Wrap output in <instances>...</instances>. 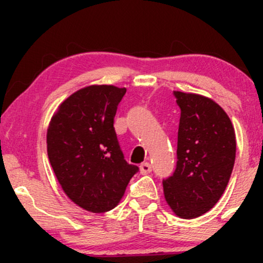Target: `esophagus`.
Here are the masks:
<instances>
[{"label":"esophagus","instance_id":"esophagus-1","mask_svg":"<svg viewBox=\"0 0 263 263\" xmlns=\"http://www.w3.org/2000/svg\"><path fill=\"white\" fill-rule=\"evenodd\" d=\"M140 170L142 173H149V172L152 171V167H151V164L148 162H143V163H141Z\"/></svg>","mask_w":263,"mask_h":263}]
</instances>
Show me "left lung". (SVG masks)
Here are the masks:
<instances>
[{
    "label": "left lung",
    "instance_id": "left-lung-1",
    "mask_svg": "<svg viewBox=\"0 0 263 263\" xmlns=\"http://www.w3.org/2000/svg\"><path fill=\"white\" fill-rule=\"evenodd\" d=\"M125 87L92 85L74 92L54 114L48 158L68 198L91 213L120 203L138 167L126 162L114 127Z\"/></svg>",
    "mask_w": 263,
    "mask_h": 263
}]
</instances>
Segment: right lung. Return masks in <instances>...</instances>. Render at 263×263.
Returning <instances> with one entry per match:
<instances>
[{"instance_id":"add662e5","label":"right lung","mask_w":263,"mask_h":263,"mask_svg":"<svg viewBox=\"0 0 263 263\" xmlns=\"http://www.w3.org/2000/svg\"><path fill=\"white\" fill-rule=\"evenodd\" d=\"M177 164L163 179L164 198L182 219L208 213L224 194L236 156V140L226 112L211 100L183 93Z\"/></svg>"}]
</instances>
